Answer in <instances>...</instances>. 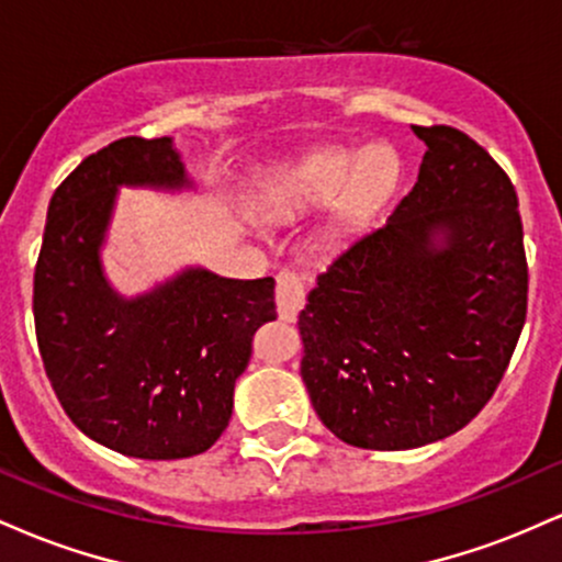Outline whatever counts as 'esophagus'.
Instances as JSON below:
<instances>
[{"mask_svg": "<svg viewBox=\"0 0 562 562\" xmlns=\"http://www.w3.org/2000/svg\"><path fill=\"white\" fill-rule=\"evenodd\" d=\"M274 299H277V314H280V319L293 322L299 317L303 299H306V290H303L301 277L295 274L293 269H280V272H277Z\"/></svg>", "mask_w": 562, "mask_h": 562, "instance_id": "1", "label": "esophagus"}]
</instances>
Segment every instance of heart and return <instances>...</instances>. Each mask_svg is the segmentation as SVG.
I'll return each mask as SVG.
<instances>
[{
  "label": "heart",
  "instance_id": "heart-1",
  "mask_svg": "<svg viewBox=\"0 0 562 562\" xmlns=\"http://www.w3.org/2000/svg\"><path fill=\"white\" fill-rule=\"evenodd\" d=\"M396 179L398 160L383 145L370 147L359 158L346 150H317L277 173L272 182V198L277 205L303 209V205L327 203L346 184L338 211V224L344 227V224L357 222L367 211L375 209L380 200L393 190Z\"/></svg>",
  "mask_w": 562,
  "mask_h": 562
}]
</instances>
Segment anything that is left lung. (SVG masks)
Listing matches in <instances>:
<instances>
[{"mask_svg": "<svg viewBox=\"0 0 562 562\" xmlns=\"http://www.w3.org/2000/svg\"><path fill=\"white\" fill-rule=\"evenodd\" d=\"M425 156L383 227L340 250L299 314L301 378L340 441H441L494 396L526 322L518 195L451 126H412Z\"/></svg>", "mask_w": 562, "mask_h": 562, "instance_id": "left-lung-1", "label": "left lung"}]
</instances>
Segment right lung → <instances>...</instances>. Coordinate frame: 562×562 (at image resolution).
I'll return each instance as SVG.
<instances>
[{
  "instance_id": "1",
  "label": "right lung",
  "mask_w": 562,
  "mask_h": 562,
  "mask_svg": "<svg viewBox=\"0 0 562 562\" xmlns=\"http://www.w3.org/2000/svg\"><path fill=\"white\" fill-rule=\"evenodd\" d=\"M119 187H192L171 137L115 139L83 158L49 200L34 272L44 370L76 428L137 460L211 449L232 417L250 340L274 319V280L190 267L137 299L102 272Z\"/></svg>"
}]
</instances>
